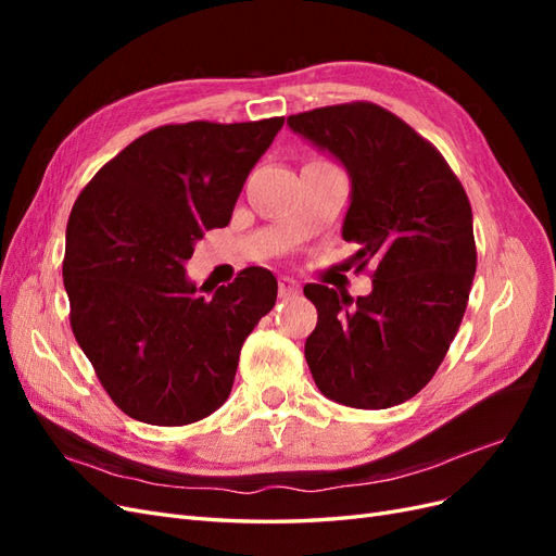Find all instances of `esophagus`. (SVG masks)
I'll list each match as a JSON object with an SVG mask.
<instances>
[{
  "label": "esophagus",
  "instance_id": "esophagus-1",
  "mask_svg": "<svg viewBox=\"0 0 556 556\" xmlns=\"http://www.w3.org/2000/svg\"><path fill=\"white\" fill-rule=\"evenodd\" d=\"M278 292H280V296H294L299 292V282L292 278H280Z\"/></svg>",
  "mask_w": 556,
  "mask_h": 556
}]
</instances>
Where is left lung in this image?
<instances>
[{
  "label": "left lung",
  "mask_w": 556,
  "mask_h": 556,
  "mask_svg": "<svg viewBox=\"0 0 556 556\" xmlns=\"http://www.w3.org/2000/svg\"><path fill=\"white\" fill-rule=\"evenodd\" d=\"M288 125L329 150L350 174L343 239L374 290L308 282L317 325L306 362L319 392L380 410L413 399L439 371L466 313L478 252L464 185L439 148L371 102L313 109Z\"/></svg>",
  "instance_id": "8db88e82"
}]
</instances>
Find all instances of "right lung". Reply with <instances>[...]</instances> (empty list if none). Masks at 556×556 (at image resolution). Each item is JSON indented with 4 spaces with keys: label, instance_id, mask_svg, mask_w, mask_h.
<instances>
[{
    "label": "right lung",
    "instance_id": "add662e5",
    "mask_svg": "<svg viewBox=\"0 0 556 556\" xmlns=\"http://www.w3.org/2000/svg\"><path fill=\"white\" fill-rule=\"evenodd\" d=\"M282 123L150 129L76 199L62 262L72 331L111 401L139 422L182 427L220 408L243 341L276 304L278 282L262 266L208 299L182 264L206 229L229 225Z\"/></svg>",
    "mask_w": 556,
    "mask_h": 556
}]
</instances>
